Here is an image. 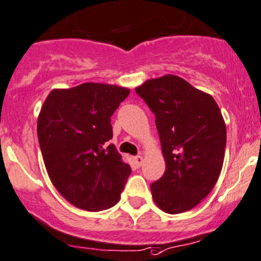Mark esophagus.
<instances>
[{
	"label": "esophagus",
	"instance_id": "1",
	"mask_svg": "<svg viewBox=\"0 0 261 261\" xmlns=\"http://www.w3.org/2000/svg\"><path fill=\"white\" fill-rule=\"evenodd\" d=\"M134 162H135V164L138 167H140L141 164H143V162H144V159H143V156L141 155H136L135 158H134Z\"/></svg>",
	"mask_w": 261,
	"mask_h": 261
}]
</instances>
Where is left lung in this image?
I'll use <instances>...</instances> for the list:
<instances>
[{
    "mask_svg": "<svg viewBox=\"0 0 261 261\" xmlns=\"http://www.w3.org/2000/svg\"><path fill=\"white\" fill-rule=\"evenodd\" d=\"M155 115L166 171L150 185L156 205L178 214L198 205L217 184L224 159L226 123L214 98L182 77L166 75L135 89Z\"/></svg>",
    "mask_w": 261,
    "mask_h": 261,
    "instance_id": "left-lung-1",
    "label": "left lung"
}]
</instances>
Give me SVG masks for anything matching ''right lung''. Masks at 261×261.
Here are the masks:
<instances>
[{
	"label": "right lung",
	"mask_w": 261,
	"mask_h": 261,
	"mask_svg": "<svg viewBox=\"0 0 261 261\" xmlns=\"http://www.w3.org/2000/svg\"><path fill=\"white\" fill-rule=\"evenodd\" d=\"M130 90L85 83L48 94L37 133L48 176L57 191L76 208H111L131 173L113 144L111 117Z\"/></svg>",
	"instance_id": "obj_1"
}]
</instances>
